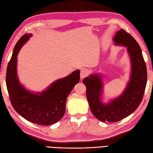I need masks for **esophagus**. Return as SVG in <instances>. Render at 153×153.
Returning a JSON list of instances; mask_svg holds the SVG:
<instances>
[{
    "label": "esophagus",
    "instance_id": "obj_1",
    "mask_svg": "<svg viewBox=\"0 0 153 153\" xmlns=\"http://www.w3.org/2000/svg\"><path fill=\"white\" fill-rule=\"evenodd\" d=\"M87 75H88V70L85 68H82V70H81V72H80V77H81V79H83L84 77H85Z\"/></svg>",
    "mask_w": 153,
    "mask_h": 153
}]
</instances>
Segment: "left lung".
<instances>
[{
	"mask_svg": "<svg viewBox=\"0 0 153 153\" xmlns=\"http://www.w3.org/2000/svg\"><path fill=\"white\" fill-rule=\"evenodd\" d=\"M113 41L117 45L126 47L130 58V79L124 91L110 102L104 104L101 100V77L93 74L83 80L90 109L97 119L104 122H118L134 112L142 101L147 81V67L141 48L135 39L121 29L116 32Z\"/></svg>",
	"mask_w": 153,
	"mask_h": 153,
	"instance_id": "8db88e82",
	"label": "left lung"
}]
</instances>
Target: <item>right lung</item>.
Returning <instances> with one entry per match:
<instances>
[{
	"label": "right lung",
	"mask_w": 153,
	"mask_h": 153,
	"mask_svg": "<svg viewBox=\"0 0 153 153\" xmlns=\"http://www.w3.org/2000/svg\"><path fill=\"white\" fill-rule=\"evenodd\" d=\"M31 36V34L24 35L15 45L6 70V87L13 108L19 115L36 124L49 126L62 118L68 96L79 83L80 71L76 70L56 80L41 93H33L25 89L17 76V56L23 45Z\"/></svg>",
	"instance_id": "obj_1"
}]
</instances>
